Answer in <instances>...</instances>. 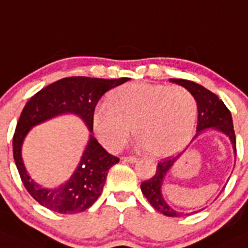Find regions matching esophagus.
I'll list each match as a JSON object with an SVG mask.
<instances>
[{
    "label": "esophagus",
    "mask_w": 248,
    "mask_h": 248,
    "mask_svg": "<svg viewBox=\"0 0 248 248\" xmlns=\"http://www.w3.org/2000/svg\"><path fill=\"white\" fill-rule=\"evenodd\" d=\"M139 158L133 157V155H128V157H124L123 158V161L126 162V163H136L138 162Z\"/></svg>",
    "instance_id": "obj_1"
}]
</instances>
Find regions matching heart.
Wrapping results in <instances>:
<instances>
[{
	"label": "heart",
	"mask_w": 248,
	"mask_h": 248,
	"mask_svg": "<svg viewBox=\"0 0 248 248\" xmlns=\"http://www.w3.org/2000/svg\"><path fill=\"white\" fill-rule=\"evenodd\" d=\"M107 106L93 112L98 139L118 151L134 135L153 157L175 155L188 142L197 117V103L183 86L133 82L109 93Z\"/></svg>",
	"instance_id": "obj_1"
}]
</instances>
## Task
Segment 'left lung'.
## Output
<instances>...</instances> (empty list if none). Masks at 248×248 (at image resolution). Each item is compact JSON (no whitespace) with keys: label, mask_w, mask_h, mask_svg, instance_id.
Here are the masks:
<instances>
[{"label":"left lung","mask_w":248,"mask_h":248,"mask_svg":"<svg viewBox=\"0 0 248 248\" xmlns=\"http://www.w3.org/2000/svg\"><path fill=\"white\" fill-rule=\"evenodd\" d=\"M170 81L185 87L186 90H188L192 93V96L196 100L197 109H199V120H197L196 129L197 134L195 138H197L202 131L207 130V129H216V130L221 131V133L228 136L229 140L232 141L235 153H236V138H235L234 125H232V113L228 109V107L224 105L223 101L219 100V97L216 93L207 90L206 87H203L200 84H196V82L190 81V80L170 79ZM179 157H180V155L175 158L163 159V161L159 162L155 175L141 184V191H142L146 199H147V201L151 203V206L155 211L161 212L162 214L168 217L185 216L184 213L176 212L175 209L171 208L166 202L163 195H162L163 179L166 178V174L168 173L169 169L173 167L174 162Z\"/></svg>","instance_id":"1"}]
</instances>
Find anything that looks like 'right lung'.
<instances>
[{
	"mask_svg": "<svg viewBox=\"0 0 248 248\" xmlns=\"http://www.w3.org/2000/svg\"><path fill=\"white\" fill-rule=\"evenodd\" d=\"M128 80V78H64L44 87L28 101L16 123L13 157L25 188L41 206L62 214L84 212L100 197L108 170L119 162V158L109 155L90 134L79 166L69 180L56 188H45L31 180L23 163L22 145L30 129L53 117L72 113L81 118L93 133V115L100 98L108 90Z\"/></svg>",
	"mask_w": 248,
	"mask_h": 248,
	"instance_id": "1",
	"label": "right lung"
}]
</instances>
